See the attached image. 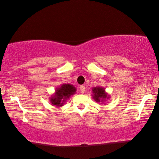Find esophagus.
<instances>
[{"label":"esophagus","instance_id":"esophagus-1","mask_svg":"<svg viewBox=\"0 0 159 159\" xmlns=\"http://www.w3.org/2000/svg\"><path fill=\"white\" fill-rule=\"evenodd\" d=\"M80 92H81V93H84V91H85V87L84 85H81L80 87Z\"/></svg>","mask_w":159,"mask_h":159}]
</instances>
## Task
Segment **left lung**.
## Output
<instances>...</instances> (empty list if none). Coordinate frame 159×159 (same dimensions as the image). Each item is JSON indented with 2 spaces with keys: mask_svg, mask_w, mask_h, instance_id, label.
Returning <instances> with one entry per match:
<instances>
[{
  "mask_svg": "<svg viewBox=\"0 0 159 159\" xmlns=\"http://www.w3.org/2000/svg\"><path fill=\"white\" fill-rule=\"evenodd\" d=\"M93 98L98 103H104L106 100L110 98V95L106 92L105 88L103 87H95L92 89Z\"/></svg>",
  "mask_w": 159,
  "mask_h": 159,
  "instance_id": "left-lung-1",
  "label": "left lung"
}]
</instances>
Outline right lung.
<instances>
[{
	"instance_id": "right-lung-1",
	"label": "right lung",
	"mask_w": 159,
	"mask_h": 159,
	"mask_svg": "<svg viewBox=\"0 0 159 159\" xmlns=\"http://www.w3.org/2000/svg\"><path fill=\"white\" fill-rule=\"evenodd\" d=\"M77 89L71 84H62L56 88L55 93L50 97V103L56 107H61L71 95L75 94Z\"/></svg>"
}]
</instances>
